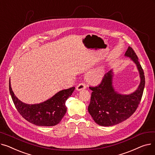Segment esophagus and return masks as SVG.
<instances>
[{"instance_id":"34e87169","label":"esophagus","mask_w":155,"mask_h":155,"mask_svg":"<svg viewBox=\"0 0 155 155\" xmlns=\"http://www.w3.org/2000/svg\"><path fill=\"white\" fill-rule=\"evenodd\" d=\"M86 84L84 83V82H82L79 84L77 86V91H81V90H83V89H85L86 88Z\"/></svg>"}]
</instances>
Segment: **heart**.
<instances>
[{
  "label": "heart",
  "mask_w": 155,
  "mask_h": 155,
  "mask_svg": "<svg viewBox=\"0 0 155 155\" xmlns=\"http://www.w3.org/2000/svg\"><path fill=\"white\" fill-rule=\"evenodd\" d=\"M101 75L99 73H97V72H94L92 73H90L88 75V80L91 82H97L101 79Z\"/></svg>",
  "instance_id": "1"
}]
</instances>
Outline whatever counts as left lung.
<instances>
[{
    "instance_id": "1",
    "label": "left lung",
    "mask_w": 155,
    "mask_h": 155,
    "mask_svg": "<svg viewBox=\"0 0 155 155\" xmlns=\"http://www.w3.org/2000/svg\"><path fill=\"white\" fill-rule=\"evenodd\" d=\"M125 55L130 57L136 64L141 83L134 93L120 95L115 92L112 87V71L110 70L102 77L101 84L89 87L92 92L88 110L99 125L111 126L122 123L133 114L141 102L145 85L143 70L132 48H128Z\"/></svg>"
}]
</instances>
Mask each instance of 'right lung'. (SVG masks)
Returning <instances> with one entry per match:
<instances>
[{
  "mask_svg": "<svg viewBox=\"0 0 155 155\" xmlns=\"http://www.w3.org/2000/svg\"><path fill=\"white\" fill-rule=\"evenodd\" d=\"M74 90L75 87L63 90L44 102L30 105L15 96L9 82V92L15 108L23 118L39 126H53L60 123L67 112L65 102Z\"/></svg>",
  "mask_w": 155,
  "mask_h": 155,
  "instance_id": "1",
  "label": "right lung"
}]
</instances>
